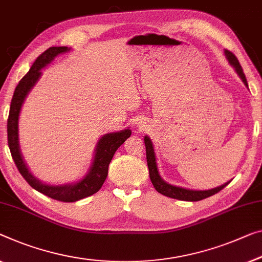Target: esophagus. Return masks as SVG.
Masks as SVG:
<instances>
[{
	"label": "esophagus",
	"instance_id": "obj_1",
	"mask_svg": "<svg viewBox=\"0 0 262 262\" xmlns=\"http://www.w3.org/2000/svg\"><path fill=\"white\" fill-rule=\"evenodd\" d=\"M138 124H141V122H138Z\"/></svg>",
	"mask_w": 262,
	"mask_h": 262
}]
</instances>
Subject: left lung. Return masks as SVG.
<instances>
[{"instance_id":"8db88e82","label":"left lung","mask_w":262,"mask_h":262,"mask_svg":"<svg viewBox=\"0 0 262 262\" xmlns=\"http://www.w3.org/2000/svg\"><path fill=\"white\" fill-rule=\"evenodd\" d=\"M225 55L227 57V60L229 62V64L232 66L235 70L237 75L241 79V81L244 82V84L248 88V83L247 80H246V76L243 72V68L237 61V58L235 57L233 53L229 52V50H225ZM144 144H146V155H147V165H148V169H149V178L150 181L153 183L154 188L158 190L159 193H161L162 195H166V196L171 198V199H178V200H183V201H200L202 199L209 198L212 195L216 194L217 192H220L222 188H225L226 186L228 185L229 182H226L224 185L215 187V188L212 189H207V190H195V189H189V188H183V187H179V186H174L170 185V183L166 182L163 179L161 178V175L159 173V168H158V162H156V155H155V150H154V144L153 141H151L149 136H144Z\"/></svg>"}]
</instances>
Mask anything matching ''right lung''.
Listing matches in <instances>:
<instances>
[{
	"instance_id": "1",
	"label": "right lung",
	"mask_w": 262,
	"mask_h": 262,
	"mask_svg": "<svg viewBox=\"0 0 262 262\" xmlns=\"http://www.w3.org/2000/svg\"><path fill=\"white\" fill-rule=\"evenodd\" d=\"M72 48L68 47H50L45 53L34 62L29 72L22 77L18 82L17 87L15 88L13 99L10 103L9 118H8L7 132H8V146H9L11 156H13L15 165L25 180L36 189L37 192L47 195V196L63 202H75L81 199H84L99 192L102 187L104 180L108 175V166L111 163L113 156L118 148L126 140L129 138L132 130L129 127L126 129L107 133L101 136L94 150L93 162L87 174L79 181L63 183V185H49L41 181L29 170L28 166L23 159L21 149H19L18 141V118L21 113L22 104L25 103L26 97L28 96L31 89L42 75V69L47 67L56 56L69 52Z\"/></svg>"
}]
</instances>
